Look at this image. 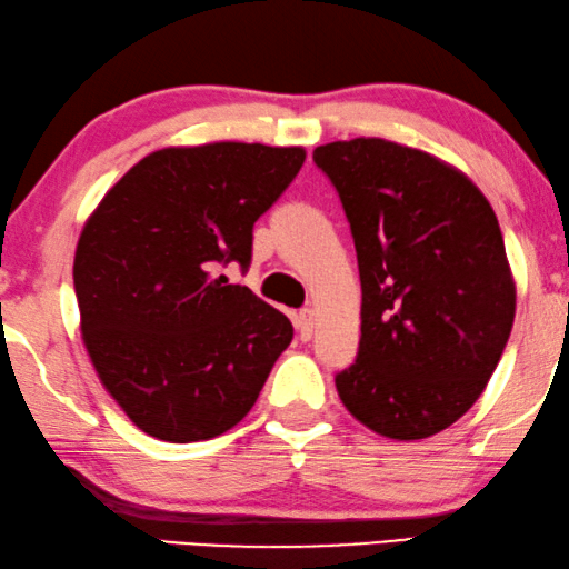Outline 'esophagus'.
<instances>
[{
    "mask_svg": "<svg viewBox=\"0 0 569 569\" xmlns=\"http://www.w3.org/2000/svg\"><path fill=\"white\" fill-rule=\"evenodd\" d=\"M296 330H299L301 340H309L311 332H315V311L311 309L299 311V317H296Z\"/></svg>",
    "mask_w": 569,
    "mask_h": 569,
    "instance_id": "34e87169",
    "label": "esophagus"
}]
</instances>
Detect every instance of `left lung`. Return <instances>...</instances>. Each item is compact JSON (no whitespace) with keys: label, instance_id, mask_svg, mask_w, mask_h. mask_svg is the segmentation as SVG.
<instances>
[{"label":"left lung","instance_id":"obj_1","mask_svg":"<svg viewBox=\"0 0 569 569\" xmlns=\"http://www.w3.org/2000/svg\"><path fill=\"white\" fill-rule=\"evenodd\" d=\"M315 164L361 273L358 358L335 376L342 405L397 441L441 433L482 395L513 330L498 216L456 167L387 139L325 143Z\"/></svg>","mask_w":569,"mask_h":569}]
</instances>
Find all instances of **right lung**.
<instances>
[{
	"instance_id": "obj_1",
	"label": "right lung",
	"mask_w": 569,
	"mask_h": 569,
	"mask_svg": "<svg viewBox=\"0 0 569 569\" xmlns=\"http://www.w3.org/2000/svg\"><path fill=\"white\" fill-rule=\"evenodd\" d=\"M301 147L216 141L151 151L79 234L74 291L102 387L143 433L208 441L252 410L293 338L288 317L219 268L299 174Z\"/></svg>"
}]
</instances>
